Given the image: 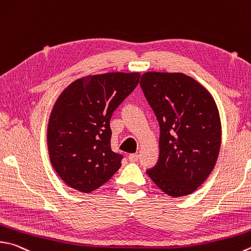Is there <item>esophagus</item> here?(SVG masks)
<instances>
[{"mask_svg":"<svg viewBox=\"0 0 251 251\" xmlns=\"http://www.w3.org/2000/svg\"><path fill=\"white\" fill-rule=\"evenodd\" d=\"M138 158H139L138 153H130L128 156V159H129L130 162H136L138 160Z\"/></svg>","mask_w":251,"mask_h":251,"instance_id":"34e87169","label":"esophagus"}]
</instances>
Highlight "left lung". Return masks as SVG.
I'll list each match as a JSON object with an SVG mask.
<instances>
[{
    "instance_id": "obj_1",
    "label": "left lung",
    "mask_w": 251,
    "mask_h": 251,
    "mask_svg": "<svg viewBox=\"0 0 251 251\" xmlns=\"http://www.w3.org/2000/svg\"><path fill=\"white\" fill-rule=\"evenodd\" d=\"M140 86L160 126L159 159L147 175L173 198L193 193L216 165L222 141L212 94L180 72L149 71Z\"/></svg>"
}]
</instances>
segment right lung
I'll use <instances>...</instances> for the list:
<instances>
[{
  "instance_id": "obj_1",
  "label": "right lung",
  "mask_w": 251,
  "mask_h": 251,
  "mask_svg": "<svg viewBox=\"0 0 251 251\" xmlns=\"http://www.w3.org/2000/svg\"><path fill=\"white\" fill-rule=\"evenodd\" d=\"M139 72L85 75L59 95L47 128L51 166L70 188L99 189L115 175L123 156L111 149L113 112L133 92Z\"/></svg>"
}]
</instances>
